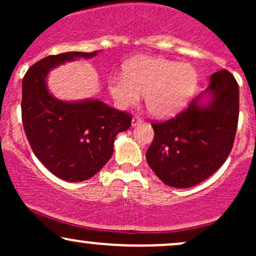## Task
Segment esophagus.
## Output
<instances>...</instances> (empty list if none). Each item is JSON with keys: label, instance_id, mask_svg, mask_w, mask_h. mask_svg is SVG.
Listing matches in <instances>:
<instances>
[{"label": "esophagus", "instance_id": "esophagus-1", "mask_svg": "<svg viewBox=\"0 0 256 256\" xmlns=\"http://www.w3.org/2000/svg\"><path fill=\"white\" fill-rule=\"evenodd\" d=\"M140 122H143V119L140 118V116H134V118H132V122H131L132 126H136V125H138V124H140Z\"/></svg>", "mask_w": 256, "mask_h": 256}]
</instances>
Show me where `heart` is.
Wrapping results in <instances>:
<instances>
[{
  "mask_svg": "<svg viewBox=\"0 0 256 256\" xmlns=\"http://www.w3.org/2000/svg\"><path fill=\"white\" fill-rule=\"evenodd\" d=\"M198 85L192 64L158 56H137L124 66V76H113L108 90L116 104L130 107L144 95L152 116H168L188 104Z\"/></svg>",
  "mask_w": 256,
  "mask_h": 256,
  "instance_id": "heart-1",
  "label": "heart"
}]
</instances>
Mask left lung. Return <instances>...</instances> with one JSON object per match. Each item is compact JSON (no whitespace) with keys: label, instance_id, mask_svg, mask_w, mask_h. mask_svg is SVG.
<instances>
[{"label":"left lung","instance_id":"8db88e82","mask_svg":"<svg viewBox=\"0 0 256 256\" xmlns=\"http://www.w3.org/2000/svg\"><path fill=\"white\" fill-rule=\"evenodd\" d=\"M204 94L211 98L202 106ZM240 114V90L226 70L210 76V85L174 118L152 122L148 165L166 185L192 188L225 162L234 146Z\"/></svg>","mask_w":256,"mask_h":256}]
</instances>
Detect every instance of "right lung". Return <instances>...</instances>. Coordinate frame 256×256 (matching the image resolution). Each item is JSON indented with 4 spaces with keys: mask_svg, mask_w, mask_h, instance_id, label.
Segmentation results:
<instances>
[{
    "mask_svg": "<svg viewBox=\"0 0 256 256\" xmlns=\"http://www.w3.org/2000/svg\"><path fill=\"white\" fill-rule=\"evenodd\" d=\"M96 52L50 55L32 64L22 79V118L32 152L52 174L67 182L95 176L113 154L116 134L131 126L132 116L98 100L64 102L48 91L52 68Z\"/></svg>",
    "mask_w": 256,
    "mask_h": 256,
    "instance_id": "right-lung-1",
    "label": "right lung"
}]
</instances>
